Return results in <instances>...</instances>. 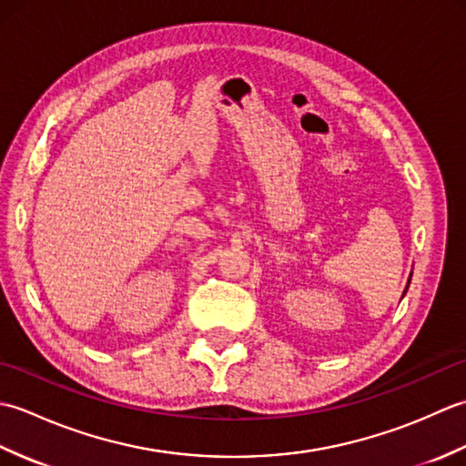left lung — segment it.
<instances>
[{
  "instance_id": "obj_1",
  "label": "left lung",
  "mask_w": 466,
  "mask_h": 466,
  "mask_svg": "<svg viewBox=\"0 0 466 466\" xmlns=\"http://www.w3.org/2000/svg\"><path fill=\"white\" fill-rule=\"evenodd\" d=\"M410 279H412V272H410ZM410 279H409V282H407V289H404V292H402V296L407 294V290H409V284H410Z\"/></svg>"
}]
</instances>
